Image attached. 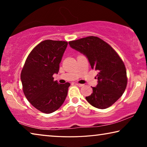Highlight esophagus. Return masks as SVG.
Instances as JSON below:
<instances>
[{
    "mask_svg": "<svg viewBox=\"0 0 147 147\" xmlns=\"http://www.w3.org/2000/svg\"><path fill=\"white\" fill-rule=\"evenodd\" d=\"M75 85L78 86H79V87H82V86H84V84H78V83H76V84H75Z\"/></svg>",
    "mask_w": 147,
    "mask_h": 147,
    "instance_id": "esophagus-1",
    "label": "esophagus"
}]
</instances>
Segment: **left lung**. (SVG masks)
<instances>
[{"instance_id":"8db88e82","label":"left lung","mask_w":147,"mask_h":147,"mask_svg":"<svg viewBox=\"0 0 147 147\" xmlns=\"http://www.w3.org/2000/svg\"><path fill=\"white\" fill-rule=\"evenodd\" d=\"M88 59L91 69L97 71L98 84L86 96L88 102L98 109H106L123 95L127 85L125 65L112 47L98 37L89 36L69 42Z\"/></svg>"}]
</instances>
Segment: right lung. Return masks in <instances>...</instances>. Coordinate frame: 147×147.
<instances>
[{
  "mask_svg": "<svg viewBox=\"0 0 147 147\" xmlns=\"http://www.w3.org/2000/svg\"><path fill=\"white\" fill-rule=\"evenodd\" d=\"M68 43L45 40L29 54L21 74L24 95L34 108L51 113L60 108L67 95L70 84L54 81Z\"/></svg>",
  "mask_w": 147,
  "mask_h": 147,
  "instance_id": "1",
  "label": "right lung"
}]
</instances>
